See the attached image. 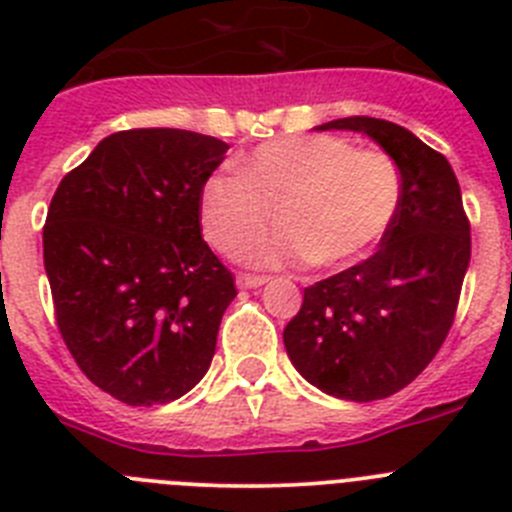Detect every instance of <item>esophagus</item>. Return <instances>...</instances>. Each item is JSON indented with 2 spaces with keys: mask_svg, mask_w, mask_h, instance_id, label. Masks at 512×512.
Wrapping results in <instances>:
<instances>
[{
  "mask_svg": "<svg viewBox=\"0 0 512 512\" xmlns=\"http://www.w3.org/2000/svg\"><path fill=\"white\" fill-rule=\"evenodd\" d=\"M261 284H266V277H261V274H238V287L241 289H256Z\"/></svg>",
  "mask_w": 512,
  "mask_h": 512,
  "instance_id": "esophagus-1",
  "label": "esophagus"
}]
</instances>
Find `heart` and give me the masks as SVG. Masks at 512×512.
<instances>
[{"instance_id":"heart-1","label":"heart","mask_w":512,"mask_h":512,"mask_svg":"<svg viewBox=\"0 0 512 512\" xmlns=\"http://www.w3.org/2000/svg\"><path fill=\"white\" fill-rule=\"evenodd\" d=\"M402 197L405 179L390 153L359 151L338 135H295L248 153L241 174L210 176L200 223L217 251L238 253L279 216L285 230L251 243L248 264L343 269L390 233Z\"/></svg>"}]
</instances>
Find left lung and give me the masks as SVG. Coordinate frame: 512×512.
<instances>
[{"instance_id":"obj_1","label":"left lung","mask_w":512,"mask_h":512,"mask_svg":"<svg viewBox=\"0 0 512 512\" xmlns=\"http://www.w3.org/2000/svg\"><path fill=\"white\" fill-rule=\"evenodd\" d=\"M320 130L377 140L405 179L400 215L379 251L305 289L284 328L297 372L341 400L372 402L408 387L449 336L472 235L446 156L377 117H343Z\"/></svg>"}]
</instances>
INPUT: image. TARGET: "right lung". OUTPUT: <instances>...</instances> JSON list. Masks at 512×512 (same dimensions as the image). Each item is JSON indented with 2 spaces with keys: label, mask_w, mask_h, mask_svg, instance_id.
<instances>
[{
  "label": "right lung",
  "mask_w": 512,
  "mask_h": 512,
  "mask_svg": "<svg viewBox=\"0 0 512 512\" xmlns=\"http://www.w3.org/2000/svg\"><path fill=\"white\" fill-rule=\"evenodd\" d=\"M228 143L176 128L104 138L63 176L43 228L61 338L135 408L187 395L215 356L233 274L202 241L200 192Z\"/></svg>",
  "instance_id": "right-lung-1"
}]
</instances>
